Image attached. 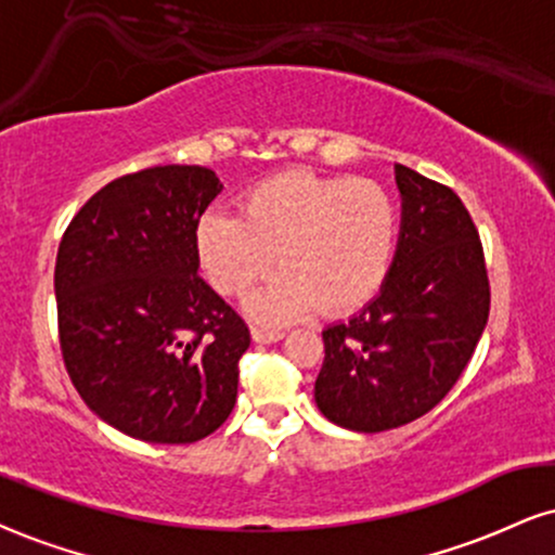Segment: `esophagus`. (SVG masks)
Segmentation results:
<instances>
[{"label": "esophagus", "mask_w": 555, "mask_h": 555, "mask_svg": "<svg viewBox=\"0 0 555 555\" xmlns=\"http://www.w3.org/2000/svg\"><path fill=\"white\" fill-rule=\"evenodd\" d=\"M250 336H253V341L256 344H276V341H282L284 338V331H276V328H253L250 331Z\"/></svg>", "instance_id": "1"}]
</instances>
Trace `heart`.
I'll return each instance as SVG.
<instances>
[{
  "instance_id": "1",
  "label": "heart",
  "mask_w": 555,
  "mask_h": 555,
  "mask_svg": "<svg viewBox=\"0 0 555 555\" xmlns=\"http://www.w3.org/2000/svg\"><path fill=\"white\" fill-rule=\"evenodd\" d=\"M400 214L375 180L284 170L245 193L240 217L204 214L196 250L214 289L240 297L273 269L282 273L250 297L253 318L286 323L320 305L362 307L383 289L398 250Z\"/></svg>"
}]
</instances>
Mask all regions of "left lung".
I'll list each match as a JSON object with an SVG mask.
<instances>
[{"instance_id": "8db88e82", "label": "left lung", "mask_w": 555, "mask_h": 555, "mask_svg": "<svg viewBox=\"0 0 555 555\" xmlns=\"http://www.w3.org/2000/svg\"><path fill=\"white\" fill-rule=\"evenodd\" d=\"M403 198L396 260L359 315L323 331L315 403L351 431L416 422L468 366L486 328L491 286L468 209L447 185L396 165Z\"/></svg>"}]
</instances>
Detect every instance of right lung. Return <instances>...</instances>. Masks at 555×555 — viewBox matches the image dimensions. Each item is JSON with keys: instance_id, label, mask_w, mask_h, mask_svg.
I'll return each instance as SVG.
<instances>
[{"instance_id": "add662e5", "label": "right lung", "mask_w": 555, "mask_h": 555, "mask_svg": "<svg viewBox=\"0 0 555 555\" xmlns=\"http://www.w3.org/2000/svg\"><path fill=\"white\" fill-rule=\"evenodd\" d=\"M222 183L198 165L111 180L59 243V344L77 392L113 429L191 444L227 422L245 320L198 276L196 227Z\"/></svg>"}]
</instances>
